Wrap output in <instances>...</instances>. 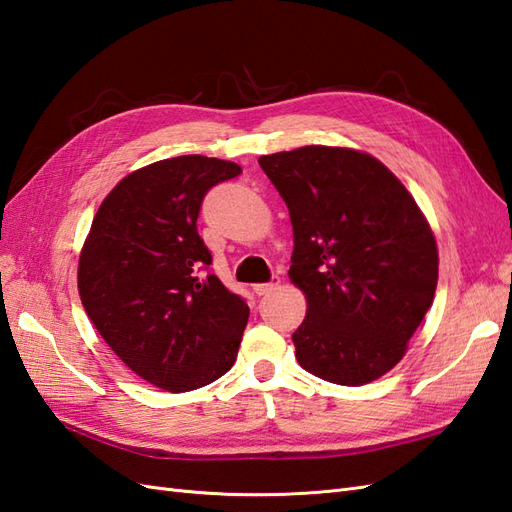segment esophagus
Wrapping results in <instances>:
<instances>
[{
	"mask_svg": "<svg viewBox=\"0 0 512 512\" xmlns=\"http://www.w3.org/2000/svg\"><path fill=\"white\" fill-rule=\"evenodd\" d=\"M278 286H280V278L273 276L269 282H258V284H254V293H256V295H267V293H271L273 289H278Z\"/></svg>",
	"mask_w": 512,
	"mask_h": 512,
	"instance_id": "obj_1",
	"label": "esophagus"
}]
</instances>
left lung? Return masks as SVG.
I'll use <instances>...</instances> for the list:
<instances>
[{"label":"left lung","instance_id":"8db88e82","mask_svg":"<svg viewBox=\"0 0 512 512\" xmlns=\"http://www.w3.org/2000/svg\"><path fill=\"white\" fill-rule=\"evenodd\" d=\"M289 208V278L308 313L293 334L313 376L360 386L400 363L439 280L434 234L413 195L380 160L308 145L260 156Z\"/></svg>","mask_w":512,"mask_h":512}]
</instances>
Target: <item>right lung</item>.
<instances>
[{
	"label": "right lung",
	"mask_w": 512,
	"mask_h": 512,
	"mask_svg": "<svg viewBox=\"0 0 512 512\" xmlns=\"http://www.w3.org/2000/svg\"><path fill=\"white\" fill-rule=\"evenodd\" d=\"M230 160L178 156L123 178L99 206L80 254L86 315L136 376L171 393L230 371L249 308L215 273L197 232L206 193L232 180Z\"/></svg>",
	"instance_id": "add662e5"
}]
</instances>
